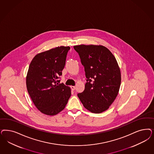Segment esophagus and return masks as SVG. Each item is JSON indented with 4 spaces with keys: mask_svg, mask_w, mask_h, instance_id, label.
<instances>
[{
    "mask_svg": "<svg viewBox=\"0 0 154 154\" xmlns=\"http://www.w3.org/2000/svg\"><path fill=\"white\" fill-rule=\"evenodd\" d=\"M71 88L72 90V91H74L75 89V86H71Z\"/></svg>",
    "mask_w": 154,
    "mask_h": 154,
    "instance_id": "1",
    "label": "esophagus"
}]
</instances>
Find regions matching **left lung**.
Instances as JSON below:
<instances>
[{"instance_id":"left-lung-1","label":"left lung","mask_w":154,"mask_h":154,"mask_svg":"<svg viewBox=\"0 0 154 154\" xmlns=\"http://www.w3.org/2000/svg\"><path fill=\"white\" fill-rule=\"evenodd\" d=\"M85 67L87 82L78 96L85 109L100 113L108 109L119 92L121 75L115 57L102 45L74 46Z\"/></svg>"}]
</instances>
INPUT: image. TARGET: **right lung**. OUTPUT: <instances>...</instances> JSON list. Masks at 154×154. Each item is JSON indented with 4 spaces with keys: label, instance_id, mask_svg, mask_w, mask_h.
<instances>
[{
    "label": "right lung",
    "instance_id": "1",
    "mask_svg": "<svg viewBox=\"0 0 154 154\" xmlns=\"http://www.w3.org/2000/svg\"><path fill=\"white\" fill-rule=\"evenodd\" d=\"M69 46H61L35 55L26 77L28 92L35 107L44 114L54 116L65 109L71 88L59 84Z\"/></svg>",
    "mask_w": 154,
    "mask_h": 154
}]
</instances>
